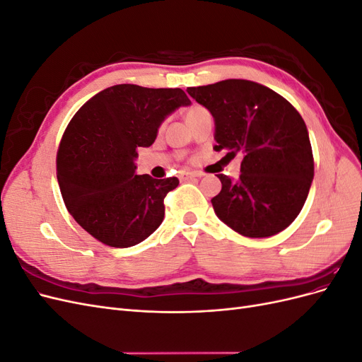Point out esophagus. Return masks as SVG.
<instances>
[{"mask_svg":"<svg viewBox=\"0 0 362 362\" xmlns=\"http://www.w3.org/2000/svg\"><path fill=\"white\" fill-rule=\"evenodd\" d=\"M178 177H180L181 181H190V180H194V178H199L201 175L196 173V172H185L184 170V172H180Z\"/></svg>","mask_w":362,"mask_h":362,"instance_id":"1","label":"esophagus"}]
</instances>
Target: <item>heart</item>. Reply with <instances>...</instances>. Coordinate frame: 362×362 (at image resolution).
Segmentation results:
<instances>
[{
  "label": "heart",
  "mask_w": 362,
  "mask_h": 362,
  "mask_svg": "<svg viewBox=\"0 0 362 362\" xmlns=\"http://www.w3.org/2000/svg\"><path fill=\"white\" fill-rule=\"evenodd\" d=\"M196 110H198V107H196V108H192V110H190L187 115H190V113H193V112H196Z\"/></svg>",
  "instance_id": "1"
}]
</instances>
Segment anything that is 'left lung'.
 I'll use <instances>...</instances> for the list:
<instances>
[{
  "mask_svg": "<svg viewBox=\"0 0 362 362\" xmlns=\"http://www.w3.org/2000/svg\"><path fill=\"white\" fill-rule=\"evenodd\" d=\"M214 119L216 151L242 152L237 180L218 173L216 216L235 233L264 238L291 225L310 193L314 160L308 129L298 110L266 86L225 80L189 87Z\"/></svg>",
  "mask_w": 362,
  "mask_h": 362,
  "instance_id": "1",
  "label": "left lung"
}]
</instances>
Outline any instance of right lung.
I'll use <instances>...</instances> for the list:
<instances>
[{"instance_id": "add662e5", "label": "right lung", "mask_w": 362, "mask_h": 362, "mask_svg": "<svg viewBox=\"0 0 362 362\" xmlns=\"http://www.w3.org/2000/svg\"><path fill=\"white\" fill-rule=\"evenodd\" d=\"M190 104L181 89L117 84L75 113L57 152V181L84 231L107 246L131 247L161 225L163 201L180 181L137 175V148L154 144L164 119Z\"/></svg>"}]
</instances>
